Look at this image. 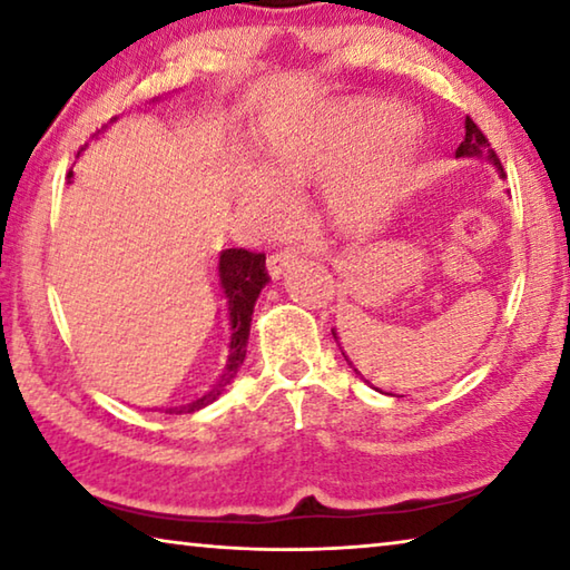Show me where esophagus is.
<instances>
[{
	"label": "esophagus",
	"mask_w": 570,
	"mask_h": 570,
	"mask_svg": "<svg viewBox=\"0 0 570 570\" xmlns=\"http://www.w3.org/2000/svg\"><path fill=\"white\" fill-rule=\"evenodd\" d=\"M296 262H298L296 250H278V254H272V256H268V262H266L268 276L278 278L284 272H288V268L296 266Z\"/></svg>",
	"instance_id": "esophagus-1"
}]
</instances>
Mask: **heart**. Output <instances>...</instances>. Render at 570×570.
Returning <instances> with one entry per match:
<instances>
[{
    "mask_svg": "<svg viewBox=\"0 0 570 570\" xmlns=\"http://www.w3.org/2000/svg\"><path fill=\"white\" fill-rule=\"evenodd\" d=\"M410 125V115L387 102H354L324 125L272 120L262 130L264 160L274 178L292 186L330 183L400 140ZM400 170V158L390 153L370 176L336 183L330 196L334 224L352 236L370 234L387 210ZM248 188L250 196L264 193L262 183Z\"/></svg>",
    "mask_w": 570,
    "mask_h": 570,
    "instance_id": "obj_1",
    "label": "heart"
}]
</instances>
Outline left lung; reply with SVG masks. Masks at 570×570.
<instances>
[{
    "label": "left lung",
    "mask_w": 570,
    "mask_h": 570,
    "mask_svg": "<svg viewBox=\"0 0 570 570\" xmlns=\"http://www.w3.org/2000/svg\"><path fill=\"white\" fill-rule=\"evenodd\" d=\"M455 158H480V160H488V163H493V166L498 168V173L500 176L505 178V173H503V166H500V158L495 156V150L490 148V142H488V138L485 135H482V130L478 128L475 122H472V118H465V138H462V142H460V148L455 150ZM332 334H334V340H336V344H340V336H336V330H332ZM340 350H342V344H340ZM342 354H344V350H342ZM344 360H346V364L352 366V370L360 374L362 377V372L356 370V366L352 364V360L350 356L344 354ZM364 380V377H362ZM366 384H370V380H364Z\"/></svg>",
    "instance_id": "left-lung-1"
}]
</instances>
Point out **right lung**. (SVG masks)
<instances>
[{
    "mask_svg": "<svg viewBox=\"0 0 570 570\" xmlns=\"http://www.w3.org/2000/svg\"><path fill=\"white\" fill-rule=\"evenodd\" d=\"M118 118H112L115 122ZM108 128V125H105ZM102 128V130H105ZM98 130L92 138H98L102 132ZM85 150V148H82ZM72 178V170H70ZM268 284L266 274V256L264 254H250L246 248H226L218 254V294L226 298V314H228V356L224 370H220L218 380L214 382L206 394H200L198 400L188 404H180V407H168L166 414H188L196 412L206 404L216 402L220 394L240 370V364L246 360V344H248V332H250V316H254L256 298L262 294V288Z\"/></svg>",
    "mask_w": 570,
    "mask_h": 570,
    "instance_id": "add662e5",
    "label": "right lung"
}]
</instances>
